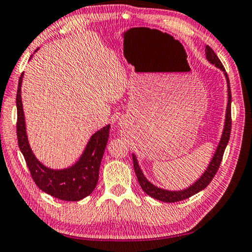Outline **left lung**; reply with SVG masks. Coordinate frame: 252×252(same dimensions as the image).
Masks as SVG:
<instances>
[{
    "mask_svg": "<svg viewBox=\"0 0 252 252\" xmlns=\"http://www.w3.org/2000/svg\"><path fill=\"white\" fill-rule=\"evenodd\" d=\"M205 53H206V59L209 62L210 64L215 65L216 67L219 68L224 75V78H226L227 82V93H228V100H227V107H226V115H224V122H223V129L221 136H220L219 143L216 147V151L214 153L213 157L209 161L208 166L205 169L204 173H202L199 178L196 179V182H193L190 186H188L184 189H180V190H168V189L158 187L156 185H154L152 182L146 178V176L144 175L142 168H140L139 162L137 157H136L135 154H131L133 156V162H134V169L135 174L137 176L138 183L142 187L143 190L147 193L148 196L155 198L157 200L164 201V202H176L180 200H185L187 198L196 195L201 190L208 186L211 180H213L214 176L217 173V170L220 166V162H221L224 149H226L229 137H230V130H231V91H230V83H229L228 75L224 70L223 65L221 62L218 59V56L216 55V53L213 51V48L209 47L208 45L205 46Z\"/></svg>",
    "mask_w": 252,
    "mask_h": 252,
    "instance_id": "left-lung-1",
    "label": "left lung"
}]
</instances>
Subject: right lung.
I'll return each mask as SVG.
<instances>
[{"label": "right lung", "instance_id": "1", "mask_svg": "<svg viewBox=\"0 0 252 252\" xmlns=\"http://www.w3.org/2000/svg\"><path fill=\"white\" fill-rule=\"evenodd\" d=\"M36 51H38V48ZM32 56L31 55V59ZM23 76L24 73H22L16 94V131L20 151L23 154L32 178L42 191L57 199L65 201L81 200L91 195L98 182L99 167L107 145L110 125L108 124L91 136L82 155L73 165L61 169L45 166L34 155L29 142L23 103H22Z\"/></svg>", "mask_w": 252, "mask_h": 252}]
</instances>
